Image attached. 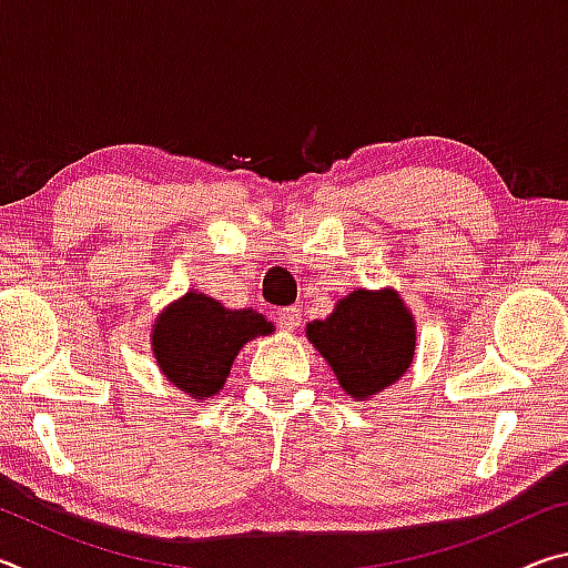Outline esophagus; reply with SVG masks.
Segmentation results:
<instances>
[{
	"label": "esophagus",
	"instance_id": "obj_1",
	"mask_svg": "<svg viewBox=\"0 0 568 568\" xmlns=\"http://www.w3.org/2000/svg\"><path fill=\"white\" fill-rule=\"evenodd\" d=\"M301 307H295V305H291V307H281V311L275 313V323H277V328L281 331H287V333H293V331H297V325H301Z\"/></svg>",
	"mask_w": 568,
	"mask_h": 568
}]
</instances>
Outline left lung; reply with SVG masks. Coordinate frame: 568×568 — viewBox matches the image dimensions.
<instances>
[{
	"instance_id": "left-lung-1",
	"label": "left lung",
	"mask_w": 568,
	"mask_h": 568,
	"mask_svg": "<svg viewBox=\"0 0 568 568\" xmlns=\"http://www.w3.org/2000/svg\"><path fill=\"white\" fill-rule=\"evenodd\" d=\"M305 333L341 388L358 400L393 386L416 351V325L393 291H353L331 318L313 321Z\"/></svg>"
}]
</instances>
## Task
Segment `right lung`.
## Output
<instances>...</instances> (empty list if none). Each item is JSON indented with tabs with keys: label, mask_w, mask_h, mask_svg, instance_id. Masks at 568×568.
<instances>
[{
	"label": "right lung",
	"mask_w": 568,
	"mask_h": 568,
	"mask_svg": "<svg viewBox=\"0 0 568 568\" xmlns=\"http://www.w3.org/2000/svg\"><path fill=\"white\" fill-rule=\"evenodd\" d=\"M273 325L255 311H227L203 293H187L160 315L152 351L165 378L192 398L223 388L237 351Z\"/></svg>",
	"instance_id": "obj_1"
}]
</instances>
